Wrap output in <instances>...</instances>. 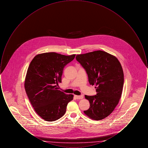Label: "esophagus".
<instances>
[{
	"mask_svg": "<svg viewBox=\"0 0 148 148\" xmlns=\"http://www.w3.org/2000/svg\"><path fill=\"white\" fill-rule=\"evenodd\" d=\"M75 98L77 99H82L84 98L83 95H74Z\"/></svg>",
	"mask_w": 148,
	"mask_h": 148,
	"instance_id": "1",
	"label": "esophagus"
}]
</instances>
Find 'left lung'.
<instances>
[{"label":"left lung","instance_id":"1","mask_svg":"<svg viewBox=\"0 0 148 148\" xmlns=\"http://www.w3.org/2000/svg\"><path fill=\"white\" fill-rule=\"evenodd\" d=\"M76 59L84 69L90 84L96 86L97 95H85L90 108L85 114L95 120L103 119L113 112L121 98L124 73L115 56L101 50L77 55Z\"/></svg>","mask_w":148,"mask_h":148}]
</instances>
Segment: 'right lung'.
Segmentation results:
<instances>
[{
  "mask_svg": "<svg viewBox=\"0 0 148 148\" xmlns=\"http://www.w3.org/2000/svg\"><path fill=\"white\" fill-rule=\"evenodd\" d=\"M75 54L64 56L54 52L38 54L29 64L24 86L32 106L42 119L53 121L60 119L66 112L73 95L58 90L64 66Z\"/></svg>",
  "mask_w": 148,
  "mask_h": 148,
  "instance_id": "1",
  "label": "right lung"
}]
</instances>
